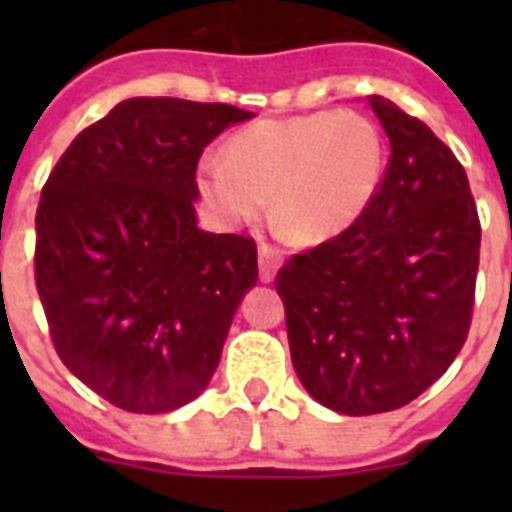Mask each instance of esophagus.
<instances>
[{
    "mask_svg": "<svg viewBox=\"0 0 512 512\" xmlns=\"http://www.w3.org/2000/svg\"><path fill=\"white\" fill-rule=\"evenodd\" d=\"M257 263H260V281L271 284L276 279V271H279L281 252L276 247H271V244H260V249H257Z\"/></svg>",
    "mask_w": 512,
    "mask_h": 512,
    "instance_id": "34e87169",
    "label": "esophagus"
}]
</instances>
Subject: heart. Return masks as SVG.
Listing matches in <instances>:
<instances>
[{"instance_id": "heart-1", "label": "heart", "mask_w": 512, "mask_h": 512, "mask_svg": "<svg viewBox=\"0 0 512 512\" xmlns=\"http://www.w3.org/2000/svg\"><path fill=\"white\" fill-rule=\"evenodd\" d=\"M385 175L380 127L356 111L260 119L199 159L201 196L231 223L273 212L300 244L345 233L374 201Z\"/></svg>"}]
</instances>
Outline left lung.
<instances>
[{
  "mask_svg": "<svg viewBox=\"0 0 512 512\" xmlns=\"http://www.w3.org/2000/svg\"><path fill=\"white\" fill-rule=\"evenodd\" d=\"M388 170L348 231L276 276L303 388L350 417L401 409L449 369L476 297L481 223L468 175L428 124L369 95Z\"/></svg>",
  "mask_w": 512,
  "mask_h": 512,
  "instance_id": "left-lung-1",
  "label": "left lung"
}]
</instances>
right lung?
Wrapping results in <instances>:
<instances>
[{
	"label": "right lung",
	"mask_w": 512,
	"mask_h": 512,
	"mask_svg": "<svg viewBox=\"0 0 512 512\" xmlns=\"http://www.w3.org/2000/svg\"><path fill=\"white\" fill-rule=\"evenodd\" d=\"M255 114L130 98L60 156L36 209V292L60 361L108 404L164 414L207 388L257 284L249 236L196 225L201 151Z\"/></svg>",
	"instance_id": "obj_1"
}]
</instances>
